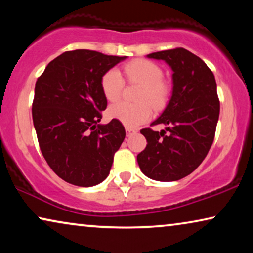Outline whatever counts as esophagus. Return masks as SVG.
Segmentation results:
<instances>
[{
  "label": "esophagus",
  "instance_id": "34e87169",
  "mask_svg": "<svg viewBox=\"0 0 253 253\" xmlns=\"http://www.w3.org/2000/svg\"><path fill=\"white\" fill-rule=\"evenodd\" d=\"M126 136L129 137V136H131V134H133V133H136L137 131L134 130V129H131V127H126Z\"/></svg>",
  "mask_w": 253,
  "mask_h": 253
}]
</instances>
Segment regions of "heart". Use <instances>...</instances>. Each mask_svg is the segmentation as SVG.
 Wrapping results in <instances>:
<instances>
[{
  "instance_id": "b5f03b06",
  "label": "heart",
  "mask_w": 253,
  "mask_h": 253,
  "mask_svg": "<svg viewBox=\"0 0 253 253\" xmlns=\"http://www.w3.org/2000/svg\"><path fill=\"white\" fill-rule=\"evenodd\" d=\"M127 81L141 84L137 105L127 102L113 103L108 108L110 119L120 121L126 126L136 127L148 121L153 115V108H162L167 105L170 96V86L164 81V71L155 62L138 58L123 67ZM124 88V79L117 69L106 71L101 77V89L108 101H116L121 98ZM151 103L150 104L149 102Z\"/></svg>"
}]
</instances>
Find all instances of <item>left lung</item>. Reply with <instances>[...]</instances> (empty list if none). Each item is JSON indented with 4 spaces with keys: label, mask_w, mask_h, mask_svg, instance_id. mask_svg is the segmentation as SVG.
I'll return each mask as SVG.
<instances>
[{
    "label": "left lung",
    "mask_w": 253,
    "mask_h": 253,
    "mask_svg": "<svg viewBox=\"0 0 253 253\" xmlns=\"http://www.w3.org/2000/svg\"><path fill=\"white\" fill-rule=\"evenodd\" d=\"M148 58L164 60L171 68L172 93L164 113L141 129L147 145L137 155L140 170L155 181H178L191 174L212 146L220 101L213 72L202 58L184 48L157 51Z\"/></svg>",
    "instance_id": "left-lung-1"
}]
</instances>
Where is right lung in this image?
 <instances>
[{"instance_id":"obj_1","label":"right lung","mask_w":253,"mask_h":253,"mask_svg":"<svg viewBox=\"0 0 253 253\" xmlns=\"http://www.w3.org/2000/svg\"><path fill=\"white\" fill-rule=\"evenodd\" d=\"M126 58L88 49L65 51L36 83L32 117L41 153L70 184L93 186L106 179L126 138L120 121L99 124L107 108L101 77Z\"/></svg>"}]
</instances>
